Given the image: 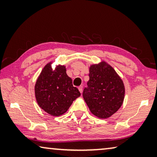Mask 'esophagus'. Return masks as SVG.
<instances>
[{
	"label": "esophagus",
	"instance_id": "esophagus-1",
	"mask_svg": "<svg viewBox=\"0 0 157 157\" xmlns=\"http://www.w3.org/2000/svg\"><path fill=\"white\" fill-rule=\"evenodd\" d=\"M82 88H83V87H82V86H79L78 87L79 91V92H80V93H81V94H82Z\"/></svg>",
	"mask_w": 157,
	"mask_h": 157
}]
</instances>
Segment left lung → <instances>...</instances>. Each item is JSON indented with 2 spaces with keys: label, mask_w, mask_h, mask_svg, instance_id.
I'll use <instances>...</instances> for the list:
<instances>
[{
  "label": "left lung",
  "mask_w": 157,
  "mask_h": 157,
  "mask_svg": "<svg viewBox=\"0 0 157 157\" xmlns=\"http://www.w3.org/2000/svg\"><path fill=\"white\" fill-rule=\"evenodd\" d=\"M88 88L83 98L91 112L101 119L109 118L123 105L124 85L112 66L105 61L89 67Z\"/></svg>",
  "instance_id": "left-lung-1"
}]
</instances>
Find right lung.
I'll list each match as a JSON object with an SVG mask.
<instances>
[{"mask_svg": "<svg viewBox=\"0 0 157 157\" xmlns=\"http://www.w3.org/2000/svg\"><path fill=\"white\" fill-rule=\"evenodd\" d=\"M52 63H48L42 69L34 86V94L42 109L52 116H59L68 111L80 93L66 74V66L59 64L53 69Z\"/></svg>", "mask_w": 157, "mask_h": 157, "instance_id": "add662e5", "label": "right lung"}]
</instances>
